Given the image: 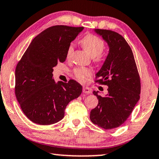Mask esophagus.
<instances>
[{
	"label": "esophagus",
	"mask_w": 159,
	"mask_h": 159,
	"mask_svg": "<svg viewBox=\"0 0 159 159\" xmlns=\"http://www.w3.org/2000/svg\"><path fill=\"white\" fill-rule=\"evenodd\" d=\"M83 92H84V93L89 94V93H91V90L90 89L89 87L84 86V88H83Z\"/></svg>",
	"instance_id": "obj_1"
}]
</instances>
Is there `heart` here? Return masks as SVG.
Returning <instances> with one entry per match:
<instances>
[{
	"instance_id": "1",
	"label": "heart",
	"mask_w": 159,
	"mask_h": 159,
	"mask_svg": "<svg viewBox=\"0 0 159 159\" xmlns=\"http://www.w3.org/2000/svg\"><path fill=\"white\" fill-rule=\"evenodd\" d=\"M81 44L84 48L91 57H93L95 61H100L101 53L104 49V43L102 40L94 35H86L81 40ZM74 50V46L71 43L68 47L66 56L70 58ZM91 70L86 68H79L74 70V74L79 81H85L86 78L91 75Z\"/></svg>"
}]
</instances>
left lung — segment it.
<instances>
[{
  "label": "left lung",
  "mask_w": 159,
  "mask_h": 159,
  "mask_svg": "<svg viewBox=\"0 0 159 159\" xmlns=\"http://www.w3.org/2000/svg\"><path fill=\"white\" fill-rule=\"evenodd\" d=\"M108 44V53L96 74L97 82L107 85L105 96L93 93L98 99V106L91 110V120L104 129L122 125L129 117L140 98V78L134 54L124 38L109 30L93 29Z\"/></svg>",
  "instance_id": "left-lung-1"
}]
</instances>
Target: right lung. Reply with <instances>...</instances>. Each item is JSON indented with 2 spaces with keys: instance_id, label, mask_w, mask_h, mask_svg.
<instances>
[{
  "instance_id": "add662e5",
  "label": "right lung",
  "mask_w": 159,
  "mask_h": 159,
  "mask_svg": "<svg viewBox=\"0 0 159 159\" xmlns=\"http://www.w3.org/2000/svg\"><path fill=\"white\" fill-rule=\"evenodd\" d=\"M84 27L54 25L35 36L16 68L15 93L28 119L40 125H51L64 117L70 101L77 98L82 86L53 79V67L64 62L68 47Z\"/></svg>"
}]
</instances>
